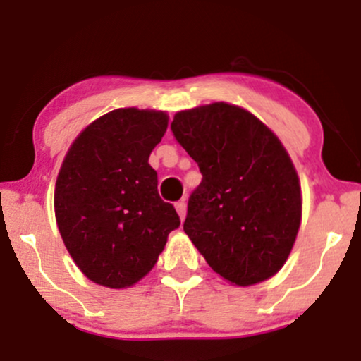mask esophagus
I'll return each instance as SVG.
<instances>
[{
    "label": "esophagus",
    "instance_id": "34e87169",
    "mask_svg": "<svg viewBox=\"0 0 361 361\" xmlns=\"http://www.w3.org/2000/svg\"><path fill=\"white\" fill-rule=\"evenodd\" d=\"M176 212H178V216H180V219L183 221L185 217H187V202L185 200H180L176 204Z\"/></svg>",
    "mask_w": 361,
    "mask_h": 361
}]
</instances>
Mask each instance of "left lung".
Segmentation results:
<instances>
[{
    "label": "left lung",
    "instance_id": "1",
    "mask_svg": "<svg viewBox=\"0 0 361 361\" xmlns=\"http://www.w3.org/2000/svg\"><path fill=\"white\" fill-rule=\"evenodd\" d=\"M171 130L202 173L183 229L205 262L236 286L277 274L302 223V187L276 133L228 102L178 111Z\"/></svg>",
    "mask_w": 361,
    "mask_h": 361
}]
</instances>
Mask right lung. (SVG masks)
Listing matches in <instances>:
<instances>
[{
	"instance_id": "1",
	"label": "right lung",
	"mask_w": 361,
	"mask_h": 361,
	"mask_svg": "<svg viewBox=\"0 0 361 361\" xmlns=\"http://www.w3.org/2000/svg\"><path fill=\"white\" fill-rule=\"evenodd\" d=\"M168 114L120 108L85 126L70 145L54 187V214L66 250L92 283L123 290L147 276L180 226L157 193L149 156Z\"/></svg>"
}]
</instances>
